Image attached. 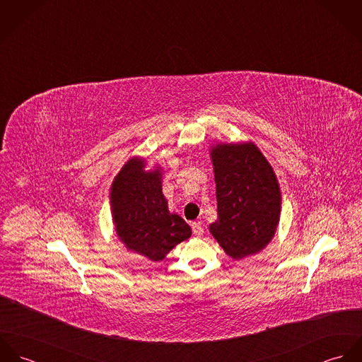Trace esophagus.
Segmentation results:
<instances>
[{"mask_svg":"<svg viewBox=\"0 0 362 362\" xmlns=\"http://www.w3.org/2000/svg\"><path fill=\"white\" fill-rule=\"evenodd\" d=\"M191 227H192V233H194V235L201 237V235L204 234V227L201 226V223H192V224H191Z\"/></svg>","mask_w":362,"mask_h":362,"instance_id":"34e87169","label":"esophagus"}]
</instances>
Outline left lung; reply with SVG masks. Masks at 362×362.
I'll return each mask as SVG.
<instances>
[{
  "instance_id": "8db88e82",
  "label": "left lung",
  "mask_w": 362,
  "mask_h": 362,
  "mask_svg": "<svg viewBox=\"0 0 362 362\" xmlns=\"http://www.w3.org/2000/svg\"><path fill=\"white\" fill-rule=\"evenodd\" d=\"M217 220L210 234L230 258L252 257L273 240L281 213V191L267 158L251 142L210 146Z\"/></svg>"
}]
</instances>
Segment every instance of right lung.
<instances>
[{
  "label": "right lung",
  "instance_id": "add662e5",
  "mask_svg": "<svg viewBox=\"0 0 362 362\" xmlns=\"http://www.w3.org/2000/svg\"><path fill=\"white\" fill-rule=\"evenodd\" d=\"M145 157H131L110 187L115 233L131 252L160 262L192 234L185 220L168 210L163 195V168L148 170Z\"/></svg>",
  "mask_w": 362,
  "mask_h": 362
}]
</instances>
